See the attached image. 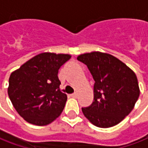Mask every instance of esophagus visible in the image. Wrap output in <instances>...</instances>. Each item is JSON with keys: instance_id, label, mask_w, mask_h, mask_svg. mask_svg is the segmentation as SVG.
Returning <instances> with one entry per match:
<instances>
[{"instance_id": "obj_1", "label": "esophagus", "mask_w": 148, "mask_h": 148, "mask_svg": "<svg viewBox=\"0 0 148 148\" xmlns=\"http://www.w3.org/2000/svg\"><path fill=\"white\" fill-rule=\"evenodd\" d=\"M71 97H74V98H76V97L77 96V93H73V94L71 95Z\"/></svg>"}]
</instances>
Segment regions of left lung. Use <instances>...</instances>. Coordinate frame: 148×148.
Here are the masks:
<instances>
[{"mask_svg":"<svg viewBox=\"0 0 148 148\" xmlns=\"http://www.w3.org/2000/svg\"><path fill=\"white\" fill-rule=\"evenodd\" d=\"M77 60L87 66L95 81L94 100L90 106L82 108L84 115L99 128L119 123L133 110L139 97L135 73L109 53L81 54Z\"/></svg>","mask_w":148,"mask_h":148,"instance_id":"obj_1","label":"left lung"}]
</instances>
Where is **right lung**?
<instances>
[{"instance_id":"right-lung-1","label":"right lung","mask_w":148,"mask_h":148,"mask_svg":"<svg viewBox=\"0 0 148 148\" xmlns=\"http://www.w3.org/2000/svg\"><path fill=\"white\" fill-rule=\"evenodd\" d=\"M69 54H38L10 74L8 95L15 110L28 123L49 124L62 112L66 95L60 90L58 73Z\"/></svg>"}]
</instances>
